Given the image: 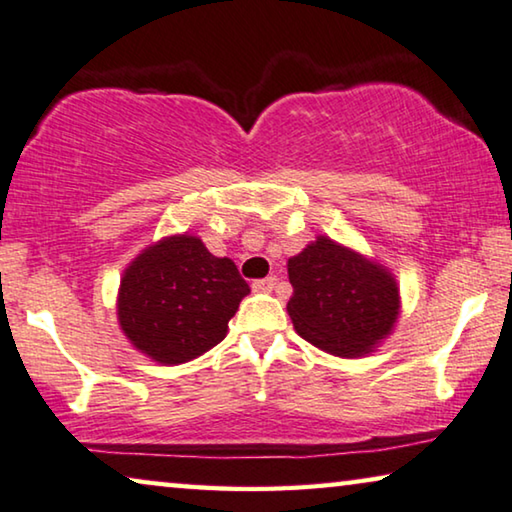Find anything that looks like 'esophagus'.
Segmentation results:
<instances>
[{
    "label": "esophagus",
    "mask_w": 512,
    "mask_h": 512,
    "mask_svg": "<svg viewBox=\"0 0 512 512\" xmlns=\"http://www.w3.org/2000/svg\"><path fill=\"white\" fill-rule=\"evenodd\" d=\"M276 276H269V278H262V280H255L253 282V289L255 292H273V287H276Z\"/></svg>",
    "instance_id": "esophagus-1"
}]
</instances>
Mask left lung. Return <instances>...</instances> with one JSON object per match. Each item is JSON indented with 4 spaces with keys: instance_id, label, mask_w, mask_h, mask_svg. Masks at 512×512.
Masks as SVG:
<instances>
[{
    "instance_id": "1",
    "label": "left lung",
    "mask_w": 512,
    "mask_h": 512,
    "mask_svg": "<svg viewBox=\"0 0 512 512\" xmlns=\"http://www.w3.org/2000/svg\"><path fill=\"white\" fill-rule=\"evenodd\" d=\"M287 271L294 287L287 312L303 340L354 358L391 333L400 296L384 266L319 236L289 259Z\"/></svg>"
}]
</instances>
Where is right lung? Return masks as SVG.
Instances as JSON below:
<instances>
[{
    "label": "right lung",
    "mask_w": 512,
    "mask_h": 512,
    "mask_svg": "<svg viewBox=\"0 0 512 512\" xmlns=\"http://www.w3.org/2000/svg\"><path fill=\"white\" fill-rule=\"evenodd\" d=\"M248 292L232 259L213 257L197 236H170L126 269L119 324L154 361L186 363L225 338Z\"/></svg>",
    "instance_id": "obj_1"
}]
</instances>
